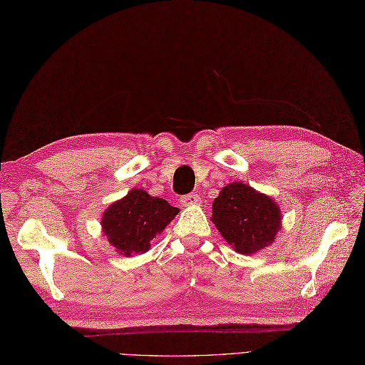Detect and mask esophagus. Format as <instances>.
<instances>
[{"instance_id":"1","label":"esophagus","mask_w":365,"mask_h":365,"mask_svg":"<svg viewBox=\"0 0 365 365\" xmlns=\"http://www.w3.org/2000/svg\"><path fill=\"white\" fill-rule=\"evenodd\" d=\"M182 204L185 207H197L202 204V200H200V196H197L196 192H191V195H187L182 197Z\"/></svg>"}]
</instances>
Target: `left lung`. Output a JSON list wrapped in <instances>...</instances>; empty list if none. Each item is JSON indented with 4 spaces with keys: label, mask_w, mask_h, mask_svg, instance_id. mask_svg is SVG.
<instances>
[{
    "label": "left lung",
    "mask_w": 365,
    "mask_h": 365,
    "mask_svg": "<svg viewBox=\"0 0 365 365\" xmlns=\"http://www.w3.org/2000/svg\"><path fill=\"white\" fill-rule=\"evenodd\" d=\"M210 221L238 254L246 255L273 245L282 229L281 207L274 199L242 182H232L220 191Z\"/></svg>",
    "instance_id": "8db88e82"
}]
</instances>
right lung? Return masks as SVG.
Returning a JSON list of instances; mask_svg holds the SVG:
<instances>
[{
  "mask_svg": "<svg viewBox=\"0 0 365 365\" xmlns=\"http://www.w3.org/2000/svg\"><path fill=\"white\" fill-rule=\"evenodd\" d=\"M177 213L178 208L169 205L166 199L133 188L106 208L100 224L115 252L131 257L149 251L153 238L166 229Z\"/></svg>",
  "mask_w": 365,
  "mask_h": 365,
  "instance_id": "1",
  "label": "right lung"
}]
</instances>
